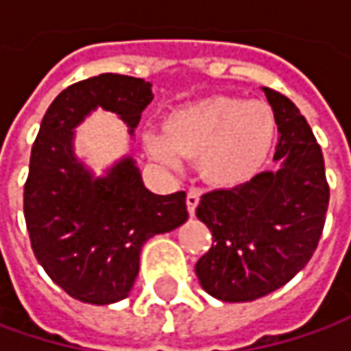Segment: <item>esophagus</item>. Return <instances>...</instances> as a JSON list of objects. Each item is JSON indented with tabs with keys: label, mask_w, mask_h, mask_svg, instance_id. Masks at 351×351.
Instances as JSON below:
<instances>
[{
	"label": "esophagus",
	"mask_w": 351,
	"mask_h": 351,
	"mask_svg": "<svg viewBox=\"0 0 351 351\" xmlns=\"http://www.w3.org/2000/svg\"><path fill=\"white\" fill-rule=\"evenodd\" d=\"M199 191L197 189H189L187 191V197H185V203H187V210H189V215L193 217L195 215L197 205H199Z\"/></svg>",
	"instance_id": "34e87169"
}]
</instances>
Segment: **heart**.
Masks as SVG:
<instances>
[{
	"mask_svg": "<svg viewBox=\"0 0 351 351\" xmlns=\"http://www.w3.org/2000/svg\"><path fill=\"white\" fill-rule=\"evenodd\" d=\"M276 127L274 111L265 103L210 95L169 111L164 130H144L142 144L156 164L169 169L182 168L183 158H199L201 178L230 189L260 171Z\"/></svg>",
	"mask_w": 351,
	"mask_h": 351,
	"instance_id": "1",
	"label": "heart"
}]
</instances>
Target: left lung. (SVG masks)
<instances>
[{
	"mask_svg": "<svg viewBox=\"0 0 351 351\" xmlns=\"http://www.w3.org/2000/svg\"><path fill=\"white\" fill-rule=\"evenodd\" d=\"M274 109L277 171L201 197L197 219L213 246L195 263L201 287L226 303L279 289L303 269L324 228L330 189L317 138L295 103L263 88Z\"/></svg>",
	"mask_w": 351,
	"mask_h": 351,
	"instance_id": "8db88e82",
	"label": "left lung"
}]
</instances>
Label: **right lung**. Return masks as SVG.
I'll return each mask as SVG.
<instances>
[{"label":"right lung","instance_id":"obj_1","mask_svg":"<svg viewBox=\"0 0 351 351\" xmlns=\"http://www.w3.org/2000/svg\"><path fill=\"white\" fill-rule=\"evenodd\" d=\"M152 99V84L141 77L77 82L50 103L33 144L23 193L31 246L48 277L82 303L128 297L144 242L187 221L185 191H148L130 156L95 178L74 154V128L91 111L115 113L132 134Z\"/></svg>","mask_w":351,"mask_h":351}]
</instances>
